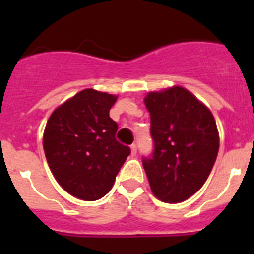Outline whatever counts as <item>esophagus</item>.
<instances>
[{
  "instance_id": "obj_1",
  "label": "esophagus",
  "mask_w": 254,
  "mask_h": 254,
  "mask_svg": "<svg viewBox=\"0 0 254 254\" xmlns=\"http://www.w3.org/2000/svg\"><path fill=\"white\" fill-rule=\"evenodd\" d=\"M131 151H132V155L137 154V145H136V143H132L131 145Z\"/></svg>"
}]
</instances>
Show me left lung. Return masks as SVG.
I'll return each instance as SVG.
<instances>
[{"instance_id":"8db88e82","label":"left lung","mask_w":254,"mask_h":254,"mask_svg":"<svg viewBox=\"0 0 254 254\" xmlns=\"http://www.w3.org/2000/svg\"><path fill=\"white\" fill-rule=\"evenodd\" d=\"M150 112L154 151L142 158L150 187L163 202L190 198L210 176L219 132L207 107L181 86L152 91L145 98Z\"/></svg>"}]
</instances>
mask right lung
<instances>
[{"label":"right lung","instance_id":"right-lung-1","mask_svg":"<svg viewBox=\"0 0 254 254\" xmlns=\"http://www.w3.org/2000/svg\"><path fill=\"white\" fill-rule=\"evenodd\" d=\"M117 96L85 89L56 109L43 134V149L56 181L66 192L95 201L111 190L131 149L116 138L109 117Z\"/></svg>","mask_w":254,"mask_h":254}]
</instances>
